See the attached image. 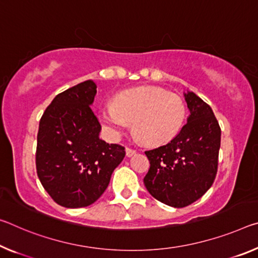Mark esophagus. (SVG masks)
<instances>
[{
	"label": "esophagus",
	"mask_w": 258,
	"mask_h": 258,
	"mask_svg": "<svg viewBox=\"0 0 258 258\" xmlns=\"http://www.w3.org/2000/svg\"><path fill=\"white\" fill-rule=\"evenodd\" d=\"M125 151H126V156H127V157L133 156V155L137 153V150H134V149H132V148H128V147H126Z\"/></svg>",
	"instance_id": "1"
}]
</instances>
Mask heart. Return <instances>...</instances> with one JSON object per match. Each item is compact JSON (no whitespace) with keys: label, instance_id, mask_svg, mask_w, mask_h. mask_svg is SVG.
I'll use <instances>...</instances> for the list:
<instances>
[{"label":"heart","instance_id":"heart-1","mask_svg":"<svg viewBox=\"0 0 258 258\" xmlns=\"http://www.w3.org/2000/svg\"><path fill=\"white\" fill-rule=\"evenodd\" d=\"M100 118L113 140L133 122L138 140L161 146L180 132L186 119V104L181 97L162 88L139 87L119 93L114 103H104L100 108Z\"/></svg>","mask_w":258,"mask_h":258}]
</instances>
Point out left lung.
I'll return each instance as SVG.
<instances>
[{
	"label": "left lung",
	"instance_id": "obj_1",
	"mask_svg": "<svg viewBox=\"0 0 258 258\" xmlns=\"http://www.w3.org/2000/svg\"><path fill=\"white\" fill-rule=\"evenodd\" d=\"M189 116L169 144L147 150L150 169L144 183L159 202L183 208L211 187L217 173L220 127L214 111L195 93H183Z\"/></svg>",
	"mask_w": 258,
	"mask_h": 258
}]
</instances>
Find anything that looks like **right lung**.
<instances>
[{
	"mask_svg": "<svg viewBox=\"0 0 258 258\" xmlns=\"http://www.w3.org/2000/svg\"><path fill=\"white\" fill-rule=\"evenodd\" d=\"M96 85L86 80L57 95L39 124L36 172L54 201L65 208L91 206L104 193L125 148L100 139L91 105Z\"/></svg>",
	"mask_w": 258,
	"mask_h": 258,
	"instance_id": "1",
	"label": "right lung"
}]
</instances>
